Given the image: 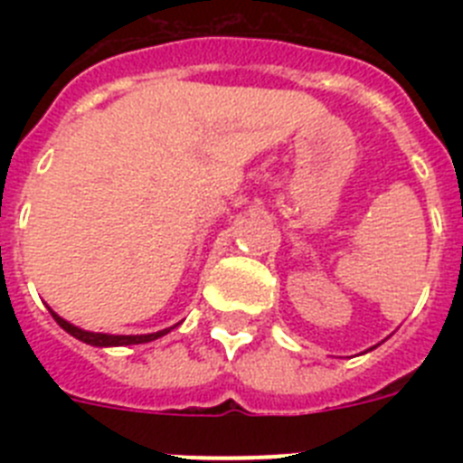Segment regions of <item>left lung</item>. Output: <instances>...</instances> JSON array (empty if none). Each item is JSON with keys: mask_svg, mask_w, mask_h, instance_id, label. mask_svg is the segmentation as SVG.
<instances>
[{"mask_svg": "<svg viewBox=\"0 0 463 463\" xmlns=\"http://www.w3.org/2000/svg\"><path fill=\"white\" fill-rule=\"evenodd\" d=\"M371 350H373V347H371Z\"/></svg>", "mask_w": 463, "mask_h": 463, "instance_id": "left-lung-1", "label": "left lung"}]
</instances>
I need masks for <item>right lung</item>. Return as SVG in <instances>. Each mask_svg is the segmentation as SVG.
<instances>
[{
	"mask_svg": "<svg viewBox=\"0 0 463 463\" xmlns=\"http://www.w3.org/2000/svg\"><path fill=\"white\" fill-rule=\"evenodd\" d=\"M51 315L55 317V322L60 326H62L67 334H71L73 338H79V341L88 343V345H94V347H122V345H138V343H150V341H157V338L166 336L174 326H169V329H162V331H155V334H137V336H116V334H97V331H85L80 329V326L71 325V322H67L64 317H60V315L55 313V310H51Z\"/></svg>",
	"mask_w": 463,
	"mask_h": 463,
	"instance_id": "right-lung-1",
	"label": "right lung"
}]
</instances>
